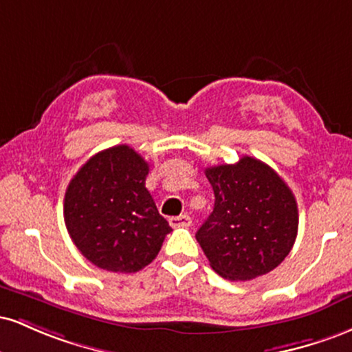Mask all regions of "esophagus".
<instances>
[{
	"instance_id": "obj_1",
	"label": "esophagus",
	"mask_w": 352,
	"mask_h": 352,
	"mask_svg": "<svg viewBox=\"0 0 352 352\" xmlns=\"http://www.w3.org/2000/svg\"><path fill=\"white\" fill-rule=\"evenodd\" d=\"M168 223L173 228H187L192 225V218L188 215H179V217H172L168 218Z\"/></svg>"
}]
</instances>
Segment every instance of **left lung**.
Listing matches in <instances>:
<instances>
[{"label":"left lung","mask_w":352,"mask_h":352,"mask_svg":"<svg viewBox=\"0 0 352 352\" xmlns=\"http://www.w3.org/2000/svg\"><path fill=\"white\" fill-rule=\"evenodd\" d=\"M215 207L197 232L210 266L225 280L270 273L288 256L298 235V205L285 180L253 157L205 170Z\"/></svg>","instance_id":"obj_1"}]
</instances>
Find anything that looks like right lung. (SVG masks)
<instances>
[{
	"mask_svg": "<svg viewBox=\"0 0 352 352\" xmlns=\"http://www.w3.org/2000/svg\"><path fill=\"white\" fill-rule=\"evenodd\" d=\"M148 164L129 145L96 153L64 197L69 236L98 268L135 273L155 260L172 232L145 188Z\"/></svg>",
	"mask_w": 352,
	"mask_h": 352,
	"instance_id": "obj_1",
	"label": "right lung"
}]
</instances>
